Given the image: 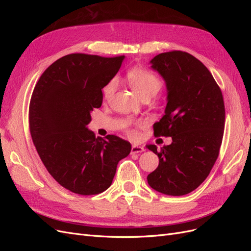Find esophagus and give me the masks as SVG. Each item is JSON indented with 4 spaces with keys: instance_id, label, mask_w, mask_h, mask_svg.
<instances>
[{
    "instance_id": "34e87169",
    "label": "esophagus",
    "mask_w": 251,
    "mask_h": 251,
    "mask_svg": "<svg viewBox=\"0 0 251 251\" xmlns=\"http://www.w3.org/2000/svg\"><path fill=\"white\" fill-rule=\"evenodd\" d=\"M144 151V148L139 147V146H133L131 149V154H138Z\"/></svg>"
}]
</instances>
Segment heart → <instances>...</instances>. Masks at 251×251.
Here are the masks:
<instances>
[{
  "instance_id": "1",
  "label": "heart",
  "mask_w": 251,
  "mask_h": 251,
  "mask_svg": "<svg viewBox=\"0 0 251 251\" xmlns=\"http://www.w3.org/2000/svg\"><path fill=\"white\" fill-rule=\"evenodd\" d=\"M126 78L134 92L140 98L153 97L159 92V90L161 89L160 79H159L154 73H151V71L146 69H141V68H134V69L128 71ZM116 86H117L116 80L112 79L103 87L102 89L103 100H110V98L113 96L114 92H115ZM143 125H144L143 120H138V121L126 120L125 123V127L128 136L132 138H135L136 136H137V132H136V130L133 126H141Z\"/></svg>"
}]
</instances>
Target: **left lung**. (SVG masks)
<instances>
[{
	"label": "left lung",
	"mask_w": 251,
	"mask_h": 251,
	"mask_svg": "<svg viewBox=\"0 0 251 251\" xmlns=\"http://www.w3.org/2000/svg\"><path fill=\"white\" fill-rule=\"evenodd\" d=\"M151 68L165 81L168 97L162 118L154 125L157 137H172L160 151L158 168L148 176L155 191L183 196L207 178L219 156L225 125L221 90L199 59L183 51L160 53Z\"/></svg>",
	"instance_id": "1"
}]
</instances>
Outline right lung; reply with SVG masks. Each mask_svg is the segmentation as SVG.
Wrapping results in <instances>:
<instances>
[{
  "instance_id": "obj_1",
  "label": "right lung",
  "mask_w": 251,
  "mask_h": 251,
  "mask_svg": "<svg viewBox=\"0 0 251 251\" xmlns=\"http://www.w3.org/2000/svg\"><path fill=\"white\" fill-rule=\"evenodd\" d=\"M125 56L73 53L50 65L36 82L29 128L41 160L54 180L74 194L97 195L112 184L131 143L115 135L95 137L91 112L101 107L102 89Z\"/></svg>"
}]
</instances>
